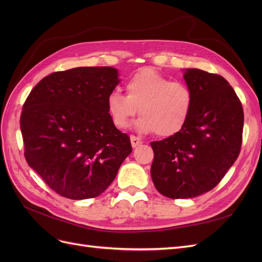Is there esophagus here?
Masks as SVG:
<instances>
[{
    "label": "esophagus",
    "instance_id": "34e87169",
    "mask_svg": "<svg viewBox=\"0 0 262 262\" xmlns=\"http://www.w3.org/2000/svg\"><path fill=\"white\" fill-rule=\"evenodd\" d=\"M130 140H131L132 147H137V146H139V145H141L142 143H143V141H142L140 138H138L136 136H131Z\"/></svg>",
    "mask_w": 262,
    "mask_h": 262
}]
</instances>
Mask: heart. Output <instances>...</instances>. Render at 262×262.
I'll use <instances>...</instances> for the list:
<instances>
[{"label":"heart","instance_id":"heart-1","mask_svg":"<svg viewBox=\"0 0 262 262\" xmlns=\"http://www.w3.org/2000/svg\"><path fill=\"white\" fill-rule=\"evenodd\" d=\"M192 107L193 93L186 83L170 81L149 68L138 71L126 81L125 95L113 92L107 98L109 116L118 129L128 128L139 109L137 128L162 138L184 129Z\"/></svg>","mask_w":262,"mask_h":262}]
</instances>
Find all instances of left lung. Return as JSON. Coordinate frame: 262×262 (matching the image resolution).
Instances as JSON below:
<instances>
[{
  "label": "left lung",
  "instance_id": "8db88e82",
  "mask_svg": "<svg viewBox=\"0 0 262 262\" xmlns=\"http://www.w3.org/2000/svg\"><path fill=\"white\" fill-rule=\"evenodd\" d=\"M182 71L193 93L191 115L180 132L150 143L154 186L171 199L193 198L217 186L243 141L244 110L233 87L219 74Z\"/></svg>",
  "mask_w": 262,
  "mask_h": 262
}]
</instances>
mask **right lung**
Masks as SVG:
<instances>
[{"mask_svg":"<svg viewBox=\"0 0 262 262\" xmlns=\"http://www.w3.org/2000/svg\"><path fill=\"white\" fill-rule=\"evenodd\" d=\"M119 82L112 67L60 71L43 77L24 102V155L58 194L73 200L101 194L132 152L107 109Z\"/></svg>","mask_w":262,"mask_h":262,"instance_id":"obj_1","label":"right lung"}]
</instances>
